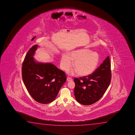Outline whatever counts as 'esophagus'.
Wrapping results in <instances>:
<instances>
[{
  "label": "esophagus",
  "mask_w": 135,
  "mask_h": 135,
  "mask_svg": "<svg viewBox=\"0 0 135 135\" xmlns=\"http://www.w3.org/2000/svg\"><path fill=\"white\" fill-rule=\"evenodd\" d=\"M73 80V79L71 78H70V77H67V81H72Z\"/></svg>",
  "instance_id": "obj_1"
}]
</instances>
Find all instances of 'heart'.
<instances>
[{"instance_id": "heart-1", "label": "heart", "mask_w": 135, "mask_h": 135, "mask_svg": "<svg viewBox=\"0 0 135 135\" xmlns=\"http://www.w3.org/2000/svg\"><path fill=\"white\" fill-rule=\"evenodd\" d=\"M75 70H69V73L74 74L78 73L81 76L91 74L97 68L100 62L99 55L88 49H81L73 51L68 54L62 56L60 61L61 68L67 70L72 66Z\"/></svg>"}]
</instances>
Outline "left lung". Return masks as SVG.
Segmentation results:
<instances>
[{"label": "left lung", "instance_id": "obj_1", "mask_svg": "<svg viewBox=\"0 0 135 135\" xmlns=\"http://www.w3.org/2000/svg\"><path fill=\"white\" fill-rule=\"evenodd\" d=\"M111 79L110 62L108 56L91 74L74 78V95L76 101L85 105L97 102L105 92Z\"/></svg>", "mask_w": 135, "mask_h": 135}]
</instances>
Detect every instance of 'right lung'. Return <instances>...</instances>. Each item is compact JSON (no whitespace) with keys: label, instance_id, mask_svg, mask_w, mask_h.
<instances>
[{"label":"right lung","instance_id":"1","mask_svg":"<svg viewBox=\"0 0 135 135\" xmlns=\"http://www.w3.org/2000/svg\"><path fill=\"white\" fill-rule=\"evenodd\" d=\"M38 45L30 49L22 67L24 84L31 97L41 104L53 101L66 81L65 73L51 63L36 62L33 57Z\"/></svg>","mask_w":135,"mask_h":135}]
</instances>
